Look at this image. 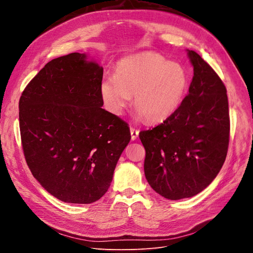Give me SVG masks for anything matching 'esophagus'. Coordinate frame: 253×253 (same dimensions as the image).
<instances>
[{"label":"esophagus","instance_id":"esophagus-1","mask_svg":"<svg viewBox=\"0 0 253 253\" xmlns=\"http://www.w3.org/2000/svg\"><path fill=\"white\" fill-rule=\"evenodd\" d=\"M139 135V131L135 127H131V138L132 140H136Z\"/></svg>","mask_w":253,"mask_h":253}]
</instances>
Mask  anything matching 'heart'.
<instances>
[{
    "label": "heart",
    "instance_id": "heart-1",
    "mask_svg": "<svg viewBox=\"0 0 253 253\" xmlns=\"http://www.w3.org/2000/svg\"><path fill=\"white\" fill-rule=\"evenodd\" d=\"M190 84L186 67L154 52H140L119 61L115 77L104 78L100 95L111 113L121 115L131 102L144 119L157 124L179 109Z\"/></svg>",
    "mask_w": 253,
    "mask_h": 253
}]
</instances>
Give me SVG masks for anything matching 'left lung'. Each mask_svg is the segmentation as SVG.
<instances>
[{
  "label": "left lung",
  "instance_id": "obj_1",
  "mask_svg": "<svg viewBox=\"0 0 253 253\" xmlns=\"http://www.w3.org/2000/svg\"><path fill=\"white\" fill-rule=\"evenodd\" d=\"M187 51L194 72L189 94L170 118L139 133L145 178L171 201L192 197L210 185L225 163L230 133L223 81L197 52Z\"/></svg>",
  "mask_w": 253,
  "mask_h": 253
}]
</instances>
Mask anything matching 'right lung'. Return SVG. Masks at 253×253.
I'll return each mask as SVG.
<instances>
[{"mask_svg": "<svg viewBox=\"0 0 253 253\" xmlns=\"http://www.w3.org/2000/svg\"><path fill=\"white\" fill-rule=\"evenodd\" d=\"M103 68L73 52L53 59L23 90L20 132L27 166L58 200L91 204L111 186L131 139L126 122L102 109Z\"/></svg>", "mask_w": 253, "mask_h": 253, "instance_id": "obj_1", "label": "right lung"}]
</instances>
